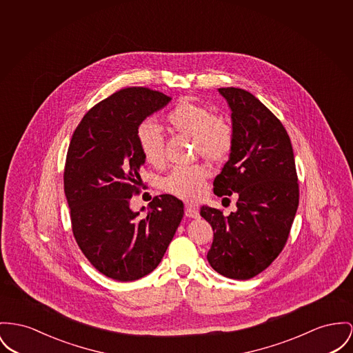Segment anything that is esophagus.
Segmentation results:
<instances>
[{"label":"esophagus","instance_id":"esophagus-1","mask_svg":"<svg viewBox=\"0 0 353 353\" xmlns=\"http://www.w3.org/2000/svg\"><path fill=\"white\" fill-rule=\"evenodd\" d=\"M185 215L188 216V218H198L199 212H198V209H196L195 206L188 205V206H186V209H185Z\"/></svg>","mask_w":353,"mask_h":353}]
</instances>
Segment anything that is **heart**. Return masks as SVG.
I'll list each match as a JSON object with an SVG mask.
<instances>
[{"label": "heart", "mask_w": 353, "mask_h": 353, "mask_svg": "<svg viewBox=\"0 0 353 353\" xmlns=\"http://www.w3.org/2000/svg\"><path fill=\"white\" fill-rule=\"evenodd\" d=\"M165 121L175 131L194 138L196 151L209 162H225L232 154L234 145L233 127L202 104L181 100L167 112ZM137 141L141 155L148 163H163L165 143L157 125L150 121L141 123L137 131ZM206 176L208 172L202 165H179L167 175L163 185L176 196L195 201L203 192Z\"/></svg>", "instance_id": "obj_1"}]
</instances>
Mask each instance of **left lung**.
<instances>
[{"label":"left lung","mask_w":353,"mask_h":353,"mask_svg":"<svg viewBox=\"0 0 353 353\" xmlns=\"http://www.w3.org/2000/svg\"><path fill=\"white\" fill-rule=\"evenodd\" d=\"M218 92L232 110L234 145L214 179V194H235L238 199L229 215L201 208L214 232L208 261L228 279L249 280L279 257L288 241L299 208V179L281 121L245 90L228 87Z\"/></svg>","instance_id":"left-lung-1"}]
</instances>
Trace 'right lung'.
Returning a JSON list of instances; mask_svg holds the SVG:
<instances>
[{
	"mask_svg": "<svg viewBox=\"0 0 353 353\" xmlns=\"http://www.w3.org/2000/svg\"><path fill=\"white\" fill-rule=\"evenodd\" d=\"M170 100L150 88H123L84 115L68 147L64 191L73 236L94 269L117 281L151 273L183 218V202L170 194L154 196L143 215L144 208H130L145 162L137 131Z\"/></svg>",
	"mask_w": 353,
	"mask_h": 353,
	"instance_id": "right-lung-1",
	"label": "right lung"
}]
</instances>
